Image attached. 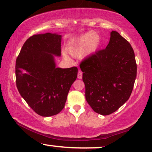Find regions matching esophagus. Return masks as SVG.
Returning <instances> with one entry per match:
<instances>
[{
    "label": "esophagus",
    "mask_w": 152,
    "mask_h": 152,
    "mask_svg": "<svg viewBox=\"0 0 152 152\" xmlns=\"http://www.w3.org/2000/svg\"><path fill=\"white\" fill-rule=\"evenodd\" d=\"M77 78L78 79H82V72L81 70H79L78 73H77Z\"/></svg>",
    "instance_id": "34e87169"
}]
</instances>
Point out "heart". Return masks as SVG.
<instances>
[{
    "label": "heart",
    "instance_id": "1",
    "mask_svg": "<svg viewBox=\"0 0 152 152\" xmlns=\"http://www.w3.org/2000/svg\"><path fill=\"white\" fill-rule=\"evenodd\" d=\"M100 44V38L95 32H89L77 39L68 48V52L72 57H77L84 51L86 55H90L97 51ZM64 58L68 57L64 55Z\"/></svg>",
    "mask_w": 152,
    "mask_h": 152
}]
</instances>
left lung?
Segmentation results:
<instances>
[{
  "label": "left lung",
  "mask_w": 152,
  "mask_h": 152,
  "mask_svg": "<svg viewBox=\"0 0 152 152\" xmlns=\"http://www.w3.org/2000/svg\"><path fill=\"white\" fill-rule=\"evenodd\" d=\"M80 66L86 99L95 112L109 115L129 98L137 65L132 45L118 32L112 31L106 48L86 58Z\"/></svg>",
  "instance_id": "1"
}]
</instances>
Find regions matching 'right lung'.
I'll list each match as a JSON object with an SVG mask.
<instances>
[{
    "label": "right lung",
    "instance_id": "1",
    "mask_svg": "<svg viewBox=\"0 0 152 152\" xmlns=\"http://www.w3.org/2000/svg\"><path fill=\"white\" fill-rule=\"evenodd\" d=\"M61 35L34 34L24 43L16 61L18 91L28 104L43 117L64 109L70 86L77 77V67H56L54 55H61Z\"/></svg>",
    "mask_w": 152,
    "mask_h": 152
}]
</instances>
